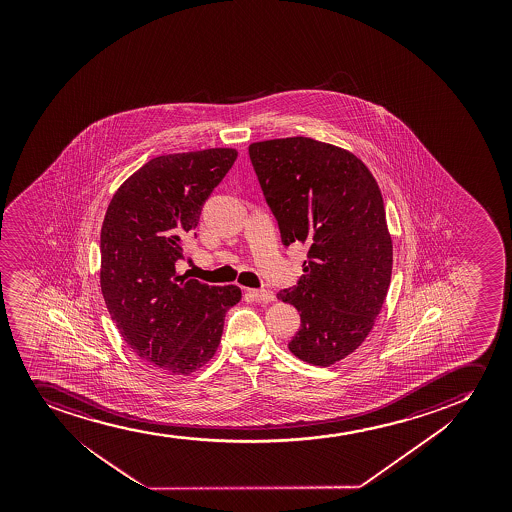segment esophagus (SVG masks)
<instances>
[{
	"label": "esophagus",
	"instance_id": "esophagus-1",
	"mask_svg": "<svg viewBox=\"0 0 512 512\" xmlns=\"http://www.w3.org/2000/svg\"><path fill=\"white\" fill-rule=\"evenodd\" d=\"M246 294L249 299L256 300V302H271V300H275V295H273V292H270V290L247 288Z\"/></svg>",
	"mask_w": 512,
	"mask_h": 512
}]
</instances>
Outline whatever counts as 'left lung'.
Wrapping results in <instances>:
<instances>
[{"mask_svg":"<svg viewBox=\"0 0 512 512\" xmlns=\"http://www.w3.org/2000/svg\"><path fill=\"white\" fill-rule=\"evenodd\" d=\"M249 157L283 246H309L304 275L277 294L300 314L288 350L328 367L364 343L388 295L393 241L381 189L353 153L306 136L251 143Z\"/></svg>","mask_w":512,"mask_h":512,"instance_id":"1","label":"left lung"}]
</instances>
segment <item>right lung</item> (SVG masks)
I'll return each mask as SVG.
<instances>
[{"label":"right lung","instance_id":"right-lung-1","mask_svg":"<svg viewBox=\"0 0 512 512\" xmlns=\"http://www.w3.org/2000/svg\"><path fill=\"white\" fill-rule=\"evenodd\" d=\"M237 159L234 148L160 155L112 196L100 230V288L128 347L172 376L212 359L225 314L241 300L235 285L177 277L183 239Z\"/></svg>","mask_w":512,"mask_h":512}]
</instances>
